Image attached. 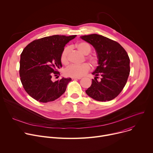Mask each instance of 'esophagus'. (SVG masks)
I'll use <instances>...</instances> for the list:
<instances>
[{
	"label": "esophagus",
	"instance_id": "34e87169",
	"mask_svg": "<svg viewBox=\"0 0 153 153\" xmlns=\"http://www.w3.org/2000/svg\"><path fill=\"white\" fill-rule=\"evenodd\" d=\"M72 79H73V80H80V79H81V77H77V78L73 77V78H72Z\"/></svg>",
	"mask_w": 153,
	"mask_h": 153
}]
</instances>
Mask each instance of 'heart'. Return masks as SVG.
I'll return each mask as SVG.
<instances>
[{
    "label": "heart",
    "mask_w": 153,
    "mask_h": 153,
    "mask_svg": "<svg viewBox=\"0 0 153 153\" xmlns=\"http://www.w3.org/2000/svg\"><path fill=\"white\" fill-rule=\"evenodd\" d=\"M77 48L83 54L87 55L91 51V47L89 43L81 42L76 45ZM70 52V47H65L60 54V60L63 64L67 65L69 63V54ZM93 66H96L98 63V57L94 55H89L86 57ZM90 70V65L88 63H84L82 65H71L65 70V74L71 77H81L85 76Z\"/></svg>",
    "instance_id": "1"
}]
</instances>
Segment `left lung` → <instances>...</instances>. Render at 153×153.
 <instances>
[{
	"mask_svg": "<svg viewBox=\"0 0 153 153\" xmlns=\"http://www.w3.org/2000/svg\"><path fill=\"white\" fill-rule=\"evenodd\" d=\"M81 38L94 47L99 59V65L92 73L96 77L86 93L97 101L114 99L123 89L129 74L130 60L126 51L118 42L101 35ZM98 76L102 77L100 81L97 79Z\"/></svg>",
	"mask_w": 153,
	"mask_h": 153,
	"instance_id": "left-lung-1",
	"label": "left lung"
}]
</instances>
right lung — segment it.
I'll return each instance as SVG.
<instances>
[{
    "label": "right lung",
    "instance_id": "right-lung-1",
    "mask_svg": "<svg viewBox=\"0 0 153 153\" xmlns=\"http://www.w3.org/2000/svg\"><path fill=\"white\" fill-rule=\"evenodd\" d=\"M76 35H54L35 40L20 54L19 75L25 91L40 102L54 101L66 91L71 78L53 82L60 75V54L65 45ZM58 77V76L57 77Z\"/></svg>",
    "mask_w": 153,
    "mask_h": 153
}]
</instances>
